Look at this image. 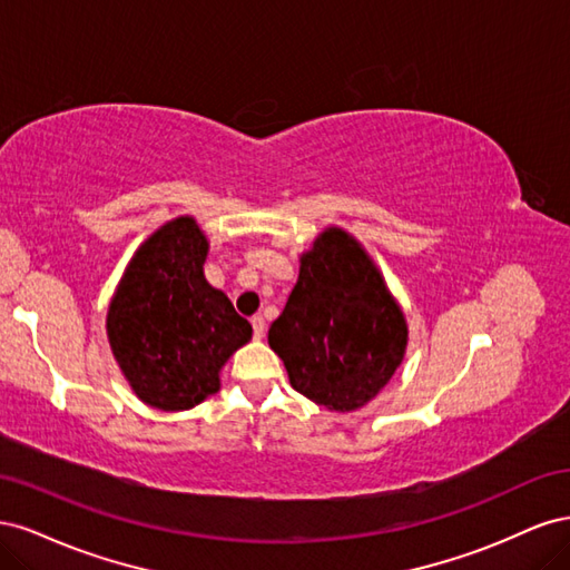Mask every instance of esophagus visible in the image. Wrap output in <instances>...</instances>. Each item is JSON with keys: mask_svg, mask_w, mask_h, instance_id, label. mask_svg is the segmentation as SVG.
Listing matches in <instances>:
<instances>
[{"mask_svg": "<svg viewBox=\"0 0 570 570\" xmlns=\"http://www.w3.org/2000/svg\"><path fill=\"white\" fill-rule=\"evenodd\" d=\"M252 327H254V340H262L266 333V321L264 316H254L252 318Z\"/></svg>", "mask_w": 570, "mask_h": 570, "instance_id": "34e87169", "label": "esophagus"}]
</instances>
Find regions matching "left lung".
I'll use <instances>...</instances> for the list:
<instances>
[{
  "label": "left lung",
  "instance_id": "1",
  "mask_svg": "<svg viewBox=\"0 0 570 570\" xmlns=\"http://www.w3.org/2000/svg\"><path fill=\"white\" fill-rule=\"evenodd\" d=\"M289 383L333 409H361L381 392L406 350V321L368 254L327 228L302 256L299 281L268 331Z\"/></svg>",
  "mask_w": 570,
  "mask_h": 570
}]
</instances>
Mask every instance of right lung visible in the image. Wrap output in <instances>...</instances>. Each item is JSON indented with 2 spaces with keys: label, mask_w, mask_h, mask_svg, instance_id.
<instances>
[{
  "label": "right lung",
  "mask_w": 570,
  "mask_h": 570,
  "mask_svg": "<svg viewBox=\"0 0 570 570\" xmlns=\"http://www.w3.org/2000/svg\"><path fill=\"white\" fill-rule=\"evenodd\" d=\"M206 237L193 218L161 226L135 252L109 306L114 356L140 400L185 411L218 390V371L252 325L204 278Z\"/></svg>",
  "instance_id": "obj_1"
}]
</instances>
